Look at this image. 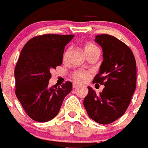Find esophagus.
<instances>
[{
	"instance_id": "1",
	"label": "esophagus",
	"mask_w": 148,
	"mask_h": 148,
	"mask_svg": "<svg viewBox=\"0 0 148 148\" xmlns=\"http://www.w3.org/2000/svg\"><path fill=\"white\" fill-rule=\"evenodd\" d=\"M73 88H79V87H80V84H78V83L74 82L73 84Z\"/></svg>"
}]
</instances>
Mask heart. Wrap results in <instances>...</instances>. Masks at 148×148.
Wrapping results in <instances>:
<instances>
[{"label": "heart", "instance_id": "b5f03b06", "mask_svg": "<svg viewBox=\"0 0 148 148\" xmlns=\"http://www.w3.org/2000/svg\"><path fill=\"white\" fill-rule=\"evenodd\" d=\"M99 51V49L96 47L95 45H93V44H88V45H85L84 47V51L86 53V55H88L90 53L93 52V51ZM69 51H70V48H68L64 53V55H63V59L64 60H66L68 55L69 54ZM90 73L88 71H85V70H83V69H78V70H75L74 73L72 74V78L75 81L78 82H85L88 79H90Z\"/></svg>", "mask_w": 148, "mask_h": 148}]
</instances>
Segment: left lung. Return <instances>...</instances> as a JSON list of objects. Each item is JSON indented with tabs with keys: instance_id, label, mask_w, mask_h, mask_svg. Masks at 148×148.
<instances>
[{
	"instance_id": "obj_1",
	"label": "left lung",
	"mask_w": 148,
	"mask_h": 148,
	"mask_svg": "<svg viewBox=\"0 0 148 148\" xmlns=\"http://www.w3.org/2000/svg\"><path fill=\"white\" fill-rule=\"evenodd\" d=\"M95 42L103 49V60L93 83L104 84L97 94L90 87L84 99L89 117L100 124L115 121L127 111L136 88V63L124 42L108 34L97 35Z\"/></svg>"
}]
</instances>
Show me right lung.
<instances>
[{"mask_svg":"<svg viewBox=\"0 0 148 148\" xmlns=\"http://www.w3.org/2000/svg\"><path fill=\"white\" fill-rule=\"evenodd\" d=\"M74 35L44 34L27 42L15 68L16 95L25 112L34 121L47 122L58 114L73 84L49 86L51 69L63 61L65 45Z\"/></svg>","mask_w":148,"mask_h":148,"instance_id":"right-lung-1","label":"right lung"}]
</instances>
